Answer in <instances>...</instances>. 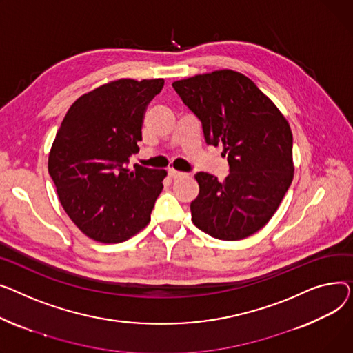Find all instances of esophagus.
I'll return each instance as SVG.
<instances>
[{
    "mask_svg": "<svg viewBox=\"0 0 353 353\" xmlns=\"http://www.w3.org/2000/svg\"><path fill=\"white\" fill-rule=\"evenodd\" d=\"M168 174H170V176L174 178V179H179V178H186V176H188V174L176 171V170H174V168H170V170H168Z\"/></svg>",
    "mask_w": 353,
    "mask_h": 353,
    "instance_id": "1",
    "label": "esophagus"
}]
</instances>
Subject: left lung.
<instances>
[{
	"label": "left lung",
	"mask_w": 353,
	"mask_h": 353,
	"mask_svg": "<svg viewBox=\"0 0 353 353\" xmlns=\"http://www.w3.org/2000/svg\"><path fill=\"white\" fill-rule=\"evenodd\" d=\"M182 102L202 123L205 142L222 145L230 175L198 172L192 222L222 241L258 232L274 216L294 179L292 131L286 118L241 72L219 70L175 81Z\"/></svg>",
	"instance_id": "obj_1"
}]
</instances>
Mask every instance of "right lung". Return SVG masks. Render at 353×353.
I'll return each instance as SVG.
<instances>
[{"mask_svg": "<svg viewBox=\"0 0 353 353\" xmlns=\"http://www.w3.org/2000/svg\"><path fill=\"white\" fill-rule=\"evenodd\" d=\"M163 79L122 78L103 84L70 107L48 157V172L62 208L88 238L130 239L151 221L165 170L127 168L139 151L142 122Z\"/></svg>", "mask_w": 353, "mask_h": 353, "instance_id": "add662e5", "label": "right lung"}]
</instances>
